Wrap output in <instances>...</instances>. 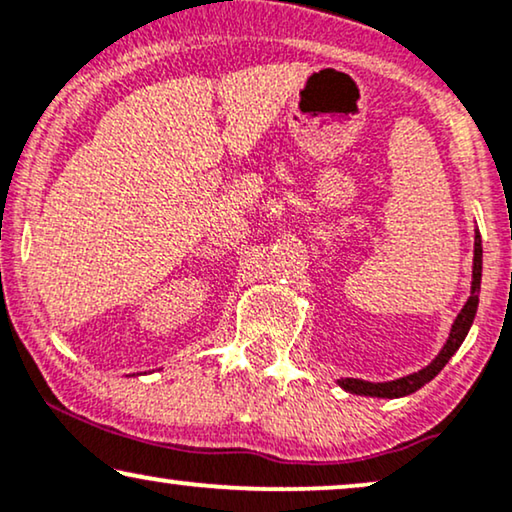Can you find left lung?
Returning <instances> with one entry per match:
<instances>
[{"label": "left lung", "mask_w": 512, "mask_h": 512, "mask_svg": "<svg viewBox=\"0 0 512 512\" xmlns=\"http://www.w3.org/2000/svg\"><path fill=\"white\" fill-rule=\"evenodd\" d=\"M480 277H482V244H480V233H475V256H473V286H471V298L466 300L464 310L459 312V317L454 319L450 338H447L443 352H440L436 359H433L429 366L419 373H412L408 377H401V380L394 382H363V380H340V387L349 391V394H361V396H377V398H401L408 396L412 391L422 389L426 382H431L440 370L445 368V363L452 359V354L457 352L464 342L468 328L473 324L475 310H478V291H480Z\"/></svg>", "instance_id": "left-lung-1"}]
</instances>
